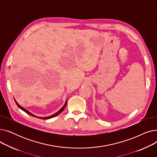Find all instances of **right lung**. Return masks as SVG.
Returning a JSON list of instances; mask_svg holds the SVG:
<instances>
[{
    "mask_svg": "<svg viewBox=\"0 0 157 157\" xmlns=\"http://www.w3.org/2000/svg\"><path fill=\"white\" fill-rule=\"evenodd\" d=\"M15 101V100H14ZM15 102H16V105H18V108H20V109H21L22 111H23L24 112H25L26 113H27L28 114H29V115H30V116H32V117H37V118H40V119H43V120H47V119H49V118H53V117H56V116H57L58 114H59L60 113H62V111L65 109V107L66 106V105H67V101H66V102H65V104H64V105L62 107V108L58 111L57 113H56L55 114H53V115H51V116H49V117H36V116H35L34 114H32L30 112H29L28 110H27V109H25V108H23V107H21V106H20L18 104V102H16V101H15Z\"/></svg>",
    "mask_w": 157,
    "mask_h": 157,
    "instance_id": "add662e5",
    "label": "right lung"
}]
</instances>
